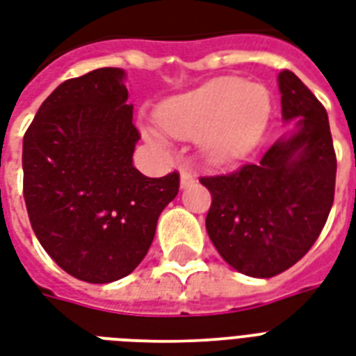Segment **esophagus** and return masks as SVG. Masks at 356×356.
<instances>
[{"label":"esophagus","instance_id":"obj_1","mask_svg":"<svg viewBox=\"0 0 356 356\" xmlns=\"http://www.w3.org/2000/svg\"><path fill=\"white\" fill-rule=\"evenodd\" d=\"M194 181H196V179H194L192 172H188L186 168H183V170H181V186H183V188H186V186H190V184L194 183Z\"/></svg>","mask_w":356,"mask_h":356}]
</instances>
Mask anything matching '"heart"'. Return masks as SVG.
Listing matches in <instances>:
<instances>
[{"label": "heart", "instance_id": "b5f03b06", "mask_svg": "<svg viewBox=\"0 0 356 356\" xmlns=\"http://www.w3.org/2000/svg\"><path fill=\"white\" fill-rule=\"evenodd\" d=\"M273 113V99L259 83L238 78H220L190 93L168 99L159 108V123L168 134L197 138L203 153L213 162H232L252 151L265 134ZM143 134L162 147L166 143L159 127L147 124Z\"/></svg>", "mask_w": 356, "mask_h": 356}]
</instances>
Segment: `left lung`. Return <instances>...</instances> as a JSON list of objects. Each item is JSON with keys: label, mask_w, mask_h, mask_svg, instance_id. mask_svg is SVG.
Returning <instances> with one entry per match:
<instances>
[{"label": "left lung", "mask_w": 356, "mask_h": 356, "mask_svg": "<svg viewBox=\"0 0 356 356\" xmlns=\"http://www.w3.org/2000/svg\"><path fill=\"white\" fill-rule=\"evenodd\" d=\"M282 115L297 130L235 172L200 177L211 192L205 226L238 273L270 278L306 256L334 202L336 153L329 115L291 70L278 74Z\"/></svg>", "instance_id": "1"}]
</instances>
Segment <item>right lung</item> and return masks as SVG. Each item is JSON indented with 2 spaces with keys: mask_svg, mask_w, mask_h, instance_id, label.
<instances>
[{
  "mask_svg": "<svg viewBox=\"0 0 356 356\" xmlns=\"http://www.w3.org/2000/svg\"><path fill=\"white\" fill-rule=\"evenodd\" d=\"M121 69L63 81L24 134V200L35 235L65 273L89 284L130 275L177 196L179 173L132 164L140 132Z\"/></svg>",
  "mask_w": 356,
  "mask_h": 356,
  "instance_id": "obj_1",
  "label": "right lung"
}]
</instances>
